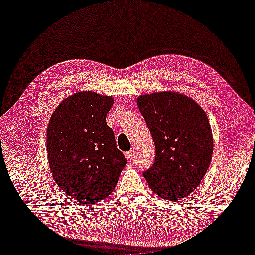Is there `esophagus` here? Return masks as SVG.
<instances>
[{
  "instance_id": "obj_1",
  "label": "esophagus",
  "mask_w": 255,
  "mask_h": 255,
  "mask_svg": "<svg viewBox=\"0 0 255 255\" xmlns=\"http://www.w3.org/2000/svg\"><path fill=\"white\" fill-rule=\"evenodd\" d=\"M125 157H126L127 160H132V158H133L132 152H126V153H125Z\"/></svg>"
}]
</instances>
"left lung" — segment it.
Masks as SVG:
<instances>
[{
  "mask_svg": "<svg viewBox=\"0 0 255 255\" xmlns=\"http://www.w3.org/2000/svg\"><path fill=\"white\" fill-rule=\"evenodd\" d=\"M155 143V161L143 175L152 191L180 200L197 187L210 166L213 138L205 111L191 98L173 91L136 99Z\"/></svg>",
  "mask_w": 255,
  "mask_h": 255,
  "instance_id": "obj_1",
  "label": "left lung"
}]
</instances>
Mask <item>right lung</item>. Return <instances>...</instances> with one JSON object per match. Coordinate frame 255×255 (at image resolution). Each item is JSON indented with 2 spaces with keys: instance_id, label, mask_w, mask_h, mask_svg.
<instances>
[{
  "instance_id": "obj_1",
  "label": "right lung",
  "mask_w": 255,
  "mask_h": 255,
  "mask_svg": "<svg viewBox=\"0 0 255 255\" xmlns=\"http://www.w3.org/2000/svg\"><path fill=\"white\" fill-rule=\"evenodd\" d=\"M113 98L80 91L64 99L47 127V156L58 186L83 204L100 202L114 191L126 158L106 117Z\"/></svg>"
}]
</instances>
